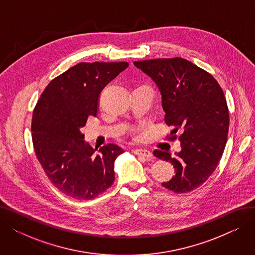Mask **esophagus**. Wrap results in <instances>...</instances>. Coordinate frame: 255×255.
I'll return each instance as SVG.
<instances>
[{"mask_svg":"<svg viewBox=\"0 0 255 255\" xmlns=\"http://www.w3.org/2000/svg\"><path fill=\"white\" fill-rule=\"evenodd\" d=\"M133 153L137 156H141V157H145V158H152L153 155L150 151L144 150V149H135L133 150Z\"/></svg>","mask_w":255,"mask_h":255,"instance_id":"esophagus-1","label":"esophagus"}]
</instances>
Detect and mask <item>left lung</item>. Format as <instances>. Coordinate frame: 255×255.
Masks as SVG:
<instances>
[{
    "label": "left lung",
    "instance_id": "1",
    "mask_svg": "<svg viewBox=\"0 0 255 255\" xmlns=\"http://www.w3.org/2000/svg\"><path fill=\"white\" fill-rule=\"evenodd\" d=\"M152 77L162 96L166 125L173 127L170 140L181 141V152L171 157L155 150L153 155L169 161L175 177L162 183L181 194L203 185L222 157L230 128V114L222 88L209 72L182 58L134 62ZM181 128L183 133L177 137Z\"/></svg>",
    "mask_w": 255,
    "mask_h": 255
}]
</instances>
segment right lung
Instances as JSON below:
<instances>
[{
	"mask_svg": "<svg viewBox=\"0 0 255 255\" xmlns=\"http://www.w3.org/2000/svg\"><path fill=\"white\" fill-rule=\"evenodd\" d=\"M128 66L79 63L53 78L35 106L31 130L36 157L53 186L72 198H95L115 181V160L124 150L107 143L95 155L80 128L90 116L96 117L104 87Z\"/></svg>",
	"mask_w": 255,
	"mask_h": 255,
	"instance_id": "right-lung-1",
	"label": "right lung"
}]
</instances>
